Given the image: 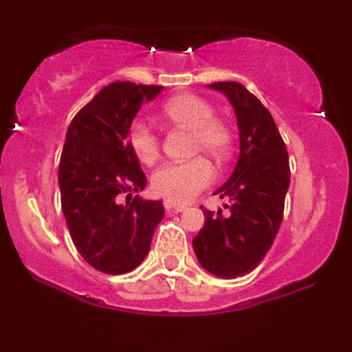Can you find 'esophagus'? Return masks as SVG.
Returning a JSON list of instances; mask_svg holds the SVG:
<instances>
[{
  "label": "esophagus",
  "instance_id": "obj_1",
  "mask_svg": "<svg viewBox=\"0 0 352 352\" xmlns=\"http://www.w3.org/2000/svg\"><path fill=\"white\" fill-rule=\"evenodd\" d=\"M164 207L167 212H175V213H182L185 212V208H187V205H182V204H173L170 200H165L164 201Z\"/></svg>",
  "mask_w": 352,
  "mask_h": 352
}]
</instances>
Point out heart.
I'll use <instances>...</instances> for the list:
<instances>
[{
  "label": "heart",
  "instance_id": "obj_1",
  "mask_svg": "<svg viewBox=\"0 0 352 352\" xmlns=\"http://www.w3.org/2000/svg\"><path fill=\"white\" fill-rule=\"evenodd\" d=\"M168 122L184 125L193 131V147L205 151L217 162H225L232 155L233 137L221 120L213 119L215 112L205 99L193 94H180L168 99L162 107ZM129 144L142 164H152L159 155L155 132L144 120H135L129 129ZM212 164L204 157L188 162H167L152 175V190L164 199L184 204L192 200L213 180Z\"/></svg>",
  "mask_w": 352,
  "mask_h": 352
}]
</instances>
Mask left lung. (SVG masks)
Here are the masks:
<instances>
[{
  "instance_id": "8db88e82",
  "label": "left lung",
  "mask_w": 352,
  "mask_h": 352,
  "mask_svg": "<svg viewBox=\"0 0 352 352\" xmlns=\"http://www.w3.org/2000/svg\"><path fill=\"white\" fill-rule=\"evenodd\" d=\"M208 87L225 94L235 111L240 155L213 193L228 199L230 215L205 210V225L192 245L201 268L233 280L253 272L272 248L289 187V160L272 114L248 89L232 80Z\"/></svg>"
}]
</instances>
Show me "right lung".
Masks as SVG:
<instances>
[{
    "label": "right lung",
    "mask_w": 352,
    "mask_h": 352,
    "mask_svg": "<svg viewBox=\"0 0 352 352\" xmlns=\"http://www.w3.org/2000/svg\"><path fill=\"white\" fill-rule=\"evenodd\" d=\"M162 86L119 82L99 91L67 129L59 162L60 205L72 243L92 268L107 274L135 270L147 256L162 200L120 193L144 190L147 179L129 144V129L144 102Z\"/></svg>",
    "instance_id": "obj_1"
}]
</instances>
